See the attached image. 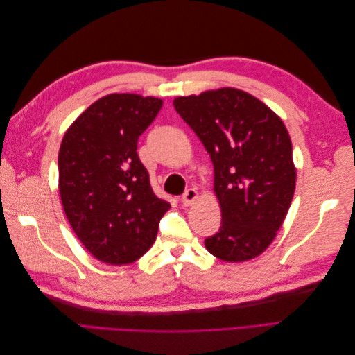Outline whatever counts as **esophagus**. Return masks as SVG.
<instances>
[{"mask_svg": "<svg viewBox=\"0 0 355 355\" xmlns=\"http://www.w3.org/2000/svg\"><path fill=\"white\" fill-rule=\"evenodd\" d=\"M197 198H198V192L194 188H189L185 191V194L182 196V202H184V206H191V204L196 202Z\"/></svg>", "mask_w": 355, "mask_h": 355, "instance_id": "34e87169", "label": "esophagus"}]
</instances>
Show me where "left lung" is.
<instances>
[{"label":"left lung","mask_w":355,"mask_h":355,"mask_svg":"<svg viewBox=\"0 0 355 355\" xmlns=\"http://www.w3.org/2000/svg\"><path fill=\"white\" fill-rule=\"evenodd\" d=\"M175 110L210 154L222 227L206 249L225 262H245L274 241L292 202L296 167L283 120L234 87L179 96Z\"/></svg>","instance_id":"8db88e82"}]
</instances>
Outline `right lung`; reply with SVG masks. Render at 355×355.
I'll return each instance as SVG.
<instances>
[{"label": "right lung", "mask_w": 355, "mask_h": 355, "mask_svg": "<svg viewBox=\"0 0 355 355\" xmlns=\"http://www.w3.org/2000/svg\"><path fill=\"white\" fill-rule=\"evenodd\" d=\"M154 96L112 93L65 132L59 149V194L73 232L96 259L127 265L144 256L170 209L149 184L137 139L159 112Z\"/></svg>", "instance_id": "right-lung-1"}]
</instances>
